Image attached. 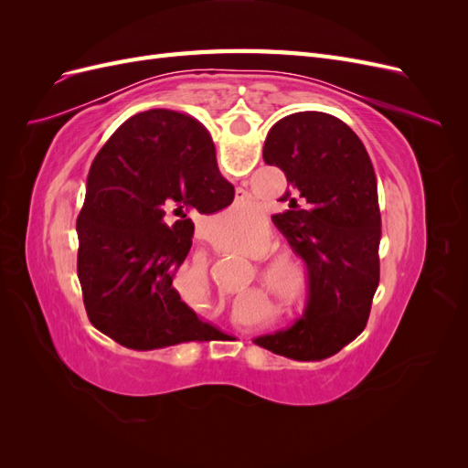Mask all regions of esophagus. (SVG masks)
Here are the masks:
<instances>
[{
  "label": "esophagus",
  "mask_w": 468,
  "mask_h": 468,
  "mask_svg": "<svg viewBox=\"0 0 468 468\" xmlns=\"http://www.w3.org/2000/svg\"><path fill=\"white\" fill-rule=\"evenodd\" d=\"M201 238H203V239H208V238H207V234H201Z\"/></svg>",
  "instance_id": "34e87169"
}]
</instances>
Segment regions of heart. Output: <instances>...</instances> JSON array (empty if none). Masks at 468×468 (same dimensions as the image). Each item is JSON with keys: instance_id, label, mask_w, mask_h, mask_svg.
<instances>
[{"instance_id": "b5f03b06", "label": "heart", "mask_w": 468, "mask_h": 468, "mask_svg": "<svg viewBox=\"0 0 468 468\" xmlns=\"http://www.w3.org/2000/svg\"><path fill=\"white\" fill-rule=\"evenodd\" d=\"M224 222H242L239 210L230 208L220 217ZM265 242V230H256L244 239L246 253H258ZM261 281L265 289L271 292L282 306H292L301 303L308 287L306 269L292 253H275V256L263 258L261 261ZM210 301V291L205 271H197L186 303L193 308H205Z\"/></svg>"}]
</instances>
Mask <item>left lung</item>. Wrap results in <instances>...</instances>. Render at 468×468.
<instances>
[{
  "label": "left lung",
  "mask_w": 468,
  "mask_h": 468,
  "mask_svg": "<svg viewBox=\"0 0 468 468\" xmlns=\"http://www.w3.org/2000/svg\"><path fill=\"white\" fill-rule=\"evenodd\" d=\"M263 160L285 172L279 232L306 265L308 303L291 328L253 339L296 361H320L367 325L378 287L377 177L359 136L328 112L303 111L267 133Z\"/></svg>",
  "instance_id": "1"
}]
</instances>
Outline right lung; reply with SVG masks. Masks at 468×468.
<instances>
[{
    "instance_id": "right-lung-1",
    "label": "right lung",
    "mask_w": 468,
    "mask_h": 468,
    "mask_svg": "<svg viewBox=\"0 0 468 468\" xmlns=\"http://www.w3.org/2000/svg\"><path fill=\"white\" fill-rule=\"evenodd\" d=\"M232 201L199 121L152 109L122 122L95 155L78 217V277L95 328L136 351L215 339L220 330L181 301L174 277L191 250V212Z\"/></svg>"
}]
</instances>
